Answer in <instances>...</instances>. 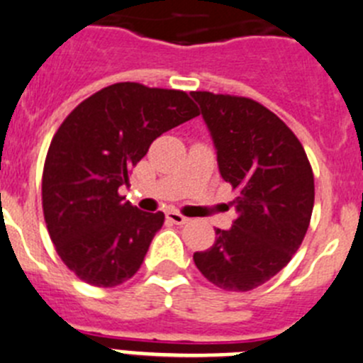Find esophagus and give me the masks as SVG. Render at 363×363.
Returning a JSON list of instances; mask_svg holds the SVG:
<instances>
[{"mask_svg": "<svg viewBox=\"0 0 363 363\" xmlns=\"http://www.w3.org/2000/svg\"><path fill=\"white\" fill-rule=\"evenodd\" d=\"M166 218L170 220L172 223H175V225H184V223H188V218L182 216L179 211H168L166 213Z\"/></svg>", "mask_w": 363, "mask_h": 363, "instance_id": "obj_1", "label": "esophagus"}]
</instances>
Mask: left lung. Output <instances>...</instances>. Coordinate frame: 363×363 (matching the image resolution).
Listing matches in <instances>:
<instances>
[{"mask_svg":"<svg viewBox=\"0 0 363 363\" xmlns=\"http://www.w3.org/2000/svg\"><path fill=\"white\" fill-rule=\"evenodd\" d=\"M220 175L238 191L236 220L193 262L229 292L267 283L292 259L313 211V172L303 145L272 111L242 96L195 91Z\"/></svg>","mask_w":363,"mask_h":363,"instance_id":"1","label":"left lung"}]
</instances>
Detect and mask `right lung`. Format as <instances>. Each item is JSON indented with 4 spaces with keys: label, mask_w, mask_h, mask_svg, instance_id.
Here are the masks:
<instances>
[{
    "label": "right lung",
    "mask_w": 363,
    "mask_h": 363,
    "mask_svg": "<svg viewBox=\"0 0 363 363\" xmlns=\"http://www.w3.org/2000/svg\"><path fill=\"white\" fill-rule=\"evenodd\" d=\"M195 116L182 91L120 82L60 125L44 162L43 209L57 254L80 279L118 286L140 270L164 215L140 211L118 188L155 138Z\"/></svg>",
    "instance_id": "right-lung-1"
}]
</instances>
